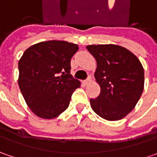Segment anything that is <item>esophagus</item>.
<instances>
[{
  "mask_svg": "<svg viewBox=\"0 0 157 157\" xmlns=\"http://www.w3.org/2000/svg\"><path fill=\"white\" fill-rule=\"evenodd\" d=\"M91 81H92V79H91V77H89L87 79H86V80L84 81V84H85L86 86H87L88 84H89V83H90Z\"/></svg>",
  "mask_w": 157,
  "mask_h": 157,
  "instance_id": "esophagus-1",
  "label": "esophagus"
}]
</instances>
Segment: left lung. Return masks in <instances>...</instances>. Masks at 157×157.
<instances>
[{"mask_svg":"<svg viewBox=\"0 0 157 157\" xmlns=\"http://www.w3.org/2000/svg\"><path fill=\"white\" fill-rule=\"evenodd\" d=\"M97 62L94 73L100 94L91 99L99 116L118 121L127 116L137 104L144 88V70L140 60L128 49L115 44L88 45Z\"/></svg>","mask_w":157,"mask_h":157,"instance_id":"obj_1","label":"left lung"}]
</instances>
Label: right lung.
Instances as JSON below:
<instances>
[{"label":"right lung","mask_w":157,"mask_h":157,"mask_svg":"<svg viewBox=\"0 0 157 157\" xmlns=\"http://www.w3.org/2000/svg\"><path fill=\"white\" fill-rule=\"evenodd\" d=\"M75 44L52 40L30 46L18 63V85L28 106L43 119H54L65 111L80 82L70 74Z\"/></svg>","instance_id":"right-lung-1"}]
</instances>
